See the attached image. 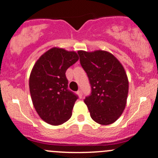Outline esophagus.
<instances>
[{
    "instance_id": "34e87169",
    "label": "esophagus",
    "mask_w": 158,
    "mask_h": 158,
    "mask_svg": "<svg viewBox=\"0 0 158 158\" xmlns=\"http://www.w3.org/2000/svg\"><path fill=\"white\" fill-rule=\"evenodd\" d=\"M77 94H78V95H79V98H82V91H81V90H79V91H77Z\"/></svg>"
}]
</instances>
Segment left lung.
<instances>
[{"label": "left lung", "instance_id": "left-lung-1", "mask_svg": "<svg viewBox=\"0 0 158 158\" xmlns=\"http://www.w3.org/2000/svg\"><path fill=\"white\" fill-rule=\"evenodd\" d=\"M87 73L91 93L85 99L90 115L102 125L117 121L127 103L129 83L124 67L112 54L103 50L78 51Z\"/></svg>", "mask_w": 158, "mask_h": 158}]
</instances>
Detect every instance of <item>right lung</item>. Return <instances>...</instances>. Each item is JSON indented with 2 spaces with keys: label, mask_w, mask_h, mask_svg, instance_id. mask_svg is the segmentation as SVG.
<instances>
[{
  "label": "right lung",
  "mask_w": 158,
  "mask_h": 158,
  "mask_svg": "<svg viewBox=\"0 0 158 158\" xmlns=\"http://www.w3.org/2000/svg\"><path fill=\"white\" fill-rule=\"evenodd\" d=\"M79 60L77 53L50 48L37 60L29 78L33 105L43 121L60 125L70 118L78 96L68 90L65 73Z\"/></svg>",
  "instance_id": "add662e5"
}]
</instances>
